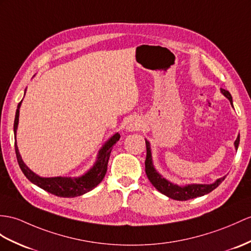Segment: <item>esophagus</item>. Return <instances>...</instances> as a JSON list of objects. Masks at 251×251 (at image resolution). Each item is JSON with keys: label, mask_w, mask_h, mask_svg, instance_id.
I'll return each mask as SVG.
<instances>
[{"label": "esophagus", "mask_w": 251, "mask_h": 251, "mask_svg": "<svg viewBox=\"0 0 251 251\" xmlns=\"http://www.w3.org/2000/svg\"><path fill=\"white\" fill-rule=\"evenodd\" d=\"M143 127V121L140 120L137 117H132L129 122H127V126H126V130H129L131 132L134 131H138Z\"/></svg>", "instance_id": "esophagus-1"}]
</instances>
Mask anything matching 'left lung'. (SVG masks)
<instances>
[{
    "label": "left lung",
    "instance_id": "left-lung-1",
    "mask_svg": "<svg viewBox=\"0 0 251 251\" xmlns=\"http://www.w3.org/2000/svg\"><path fill=\"white\" fill-rule=\"evenodd\" d=\"M221 91L225 97L228 98L231 105L233 106V104H232V97L229 91L225 90L223 88H221ZM238 144H240V135L237 136L236 140L234 142V147L236 150L238 148ZM146 148H147V156L145 161V167H146L147 176H148L151 184L153 185L158 192H161L162 194L165 195V196H167L172 199L185 201L188 199L203 196V195L209 194L213 191V189H215L226 178V176L219 178L215 182L212 183V184H188L185 186H179L176 184H174V183L164 179L163 176L155 170L153 163H152L150 144L147 139H146Z\"/></svg>",
    "mask_w": 251,
    "mask_h": 251
}]
</instances>
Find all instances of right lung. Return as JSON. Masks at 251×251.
<instances>
[{"label":"right lung","mask_w":251,"mask_h":251,"mask_svg":"<svg viewBox=\"0 0 251 251\" xmlns=\"http://www.w3.org/2000/svg\"><path fill=\"white\" fill-rule=\"evenodd\" d=\"M21 102L18 104L15 117V137L18 129V122H19V109L21 106ZM119 138L120 135L118 133L114 134V135L109 138L100 149L94 166L91 167L86 174L83 175L82 176H78V178H67V176L42 178V176L34 174L32 170L23 163L21 155L19 153V150H18L17 143H15V150L18 164H19L24 176H25L30 182L34 183L35 185L39 186L40 188L45 189L48 193L55 195V196L64 198H73L81 196V195L86 194L87 192H90L91 189H94L103 180L106 174L107 163L109 160V155H111L113 146L118 142Z\"/></svg>","instance_id":"obj_1"}]
</instances>
